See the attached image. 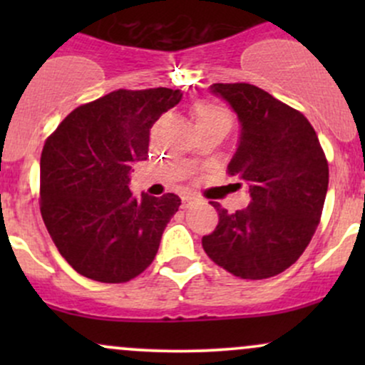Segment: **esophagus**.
I'll return each instance as SVG.
<instances>
[{"label": "esophagus", "instance_id": "obj_1", "mask_svg": "<svg viewBox=\"0 0 365 365\" xmlns=\"http://www.w3.org/2000/svg\"><path fill=\"white\" fill-rule=\"evenodd\" d=\"M195 204H199V199H197V197L187 195V197H183V199H182V207H183V209L195 206Z\"/></svg>", "mask_w": 365, "mask_h": 365}]
</instances>
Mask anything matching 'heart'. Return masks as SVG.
Masks as SVG:
<instances>
[{"label": "heart", "mask_w": 365, "mask_h": 365, "mask_svg": "<svg viewBox=\"0 0 365 365\" xmlns=\"http://www.w3.org/2000/svg\"><path fill=\"white\" fill-rule=\"evenodd\" d=\"M192 115H194L195 127H212V125H220V127H232V113L225 104L212 101V99H200L192 108Z\"/></svg>", "instance_id": "obj_1"}]
</instances>
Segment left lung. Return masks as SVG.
Masks as SVG:
<instances>
[{
	"instance_id": "obj_1",
	"label": "left lung",
	"mask_w": 365,
	"mask_h": 365,
	"mask_svg": "<svg viewBox=\"0 0 365 365\" xmlns=\"http://www.w3.org/2000/svg\"><path fill=\"white\" fill-rule=\"evenodd\" d=\"M209 89L240 121L228 173L245 183L250 204L228 212L212 202L220 223L202 237V247L238 278H271L302 255L319 225L328 161L309 120L269 92L250 83H212Z\"/></svg>"
}]
</instances>
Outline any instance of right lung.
Listing matches in <instances>:
<instances>
[{
    "mask_svg": "<svg viewBox=\"0 0 365 365\" xmlns=\"http://www.w3.org/2000/svg\"><path fill=\"white\" fill-rule=\"evenodd\" d=\"M182 92L113 91L58 125L41 154V215L65 261L86 278L125 283L156 257L178 195L135 199L132 165L148 159L149 133Z\"/></svg>",
    "mask_w": 365,
    "mask_h": 365,
    "instance_id": "1",
    "label": "right lung"
}]
</instances>
